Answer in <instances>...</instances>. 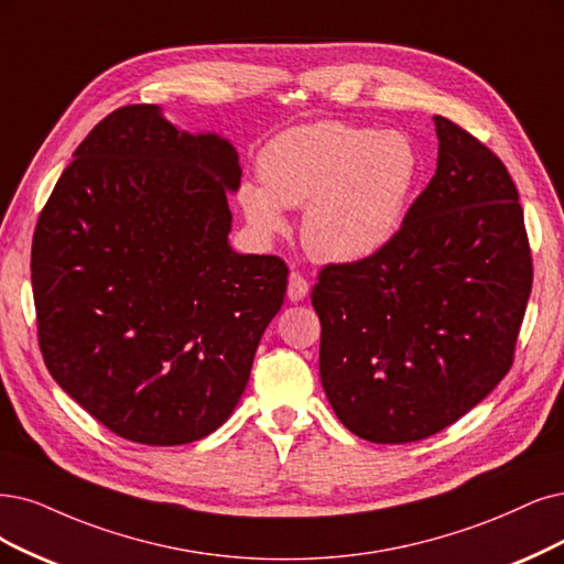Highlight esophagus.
Segmentation results:
<instances>
[{
	"mask_svg": "<svg viewBox=\"0 0 564 564\" xmlns=\"http://www.w3.org/2000/svg\"><path fill=\"white\" fill-rule=\"evenodd\" d=\"M308 295V281L300 274V271H293L288 279V297L293 302H302Z\"/></svg>",
	"mask_w": 564,
	"mask_h": 564,
	"instance_id": "1",
	"label": "esophagus"
}]
</instances>
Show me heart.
Returning a JSON list of instances; mask_svg holds the SVG:
<instances>
[{
  "instance_id": "obj_1",
  "label": "heart",
  "mask_w": 564,
  "mask_h": 564,
  "mask_svg": "<svg viewBox=\"0 0 564 564\" xmlns=\"http://www.w3.org/2000/svg\"><path fill=\"white\" fill-rule=\"evenodd\" d=\"M258 170L262 183L239 187L248 223L279 235L288 227L285 208L306 206L304 248L321 262L352 264L400 232L423 160L404 132L325 120L271 139Z\"/></svg>"
}]
</instances>
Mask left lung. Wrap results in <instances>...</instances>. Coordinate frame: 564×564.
Masks as SVG:
<instances>
[{
	"label": "left lung",
	"mask_w": 564,
	"mask_h": 564,
	"mask_svg": "<svg viewBox=\"0 0 564 564\" xmlns=\"http://www.w3.org/2000/svg\"><path fill=\"white\" fill-rule=\"evenodd\" d=\"M436 172L394 239L327 264L311 293L337 419L409 444L463 419L507 377L532 290L518 191L490 149L434 116Z\"/></svg>",
	"instance_id": "obj_1"
}]
</instances>
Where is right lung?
Returning a JSON list of instances; mask_svg holds the SVG:
<instances>
[{
    "label": "right lung",
    "instance_id": "right-lung-1",
    "mask_svg": "<svg viewBox=\"0 0 564 564\" xmlns=\"http://www.w3.org/2000/svg\"><path fill=\"white\" fill-rule=\"evenodd\" d=\"M239 153L155 104L104 118L39 216L32 290L57 386L122 440L178 446L246 390L288 267L229 246Z\"/></svg>",
    "mask_w": 564,
    "mask_h": 564
}]
</instances>
